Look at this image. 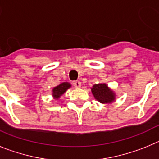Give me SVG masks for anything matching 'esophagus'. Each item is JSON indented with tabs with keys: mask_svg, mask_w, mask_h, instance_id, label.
Instances as JSON below:
<instances>
[{
	"mask_svg": "<svg viewBox=\"0 0 159 159\" xmlns=\"http://www.w3.org/2000/svg\"><path fill=\"white\" fill-rule=\"evenodd\" d=\"M73 85H74V87H76V88H80L81 86V81H74V82H73Z\"/></svg>",
	"mask_w": 159,
	"mask_h": 159,
	"instance_id": "obj_1",
	"label": "esophagus"
}]
</instances>
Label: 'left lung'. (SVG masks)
Wrapping results in <instances>:
<instances>
[{
  "mask_svg": "<svg viewBox=\"0 0 159 159\" xmlns=\"http://www.w3.org/2000/svg\"><path fill=\"white\" fill-rule=\"evenodd\" d=\"M91 91L95 99L103 104L112 103L115 100L114 92L105 83L95 84L91 88Z\"/></svg>",
  "mask_w": 159,
  "mask_h": 159,
  "instance_id": "1",
  "label": "left lung"
}]
</instances>
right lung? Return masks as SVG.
I'll return each mask as SVG.
<instances>
[{
    "label": "right lung",
    "instance_id": "obj_1",
    "mask_svg": "<svg viewBox=\"0 0 159 159\" xmlns=\"http://www.w3.org/2000/svg\"><path fill=\"white\" fill-rule=\"evenodd\" d=\"M70 87H71V85L69 82H62L59 85H57L56 87L53 88V90H52L53 91L52 95H53V97L55 99H58Z\"/></svg>",
    "mask_w": 159,
    "mask_h": 159
}]
</instances>
